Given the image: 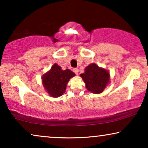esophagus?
Here are the masks:
<instances>
[{
  "label": "esophagus",
  "instance_id": "34e87169",
  "mask_svg": "<svg viewBox=\"0 0 148 148\" xmlns=\"http://www.w3.org/2000/svg\"><path fill=\"white\" fill-rule=\"evenodd\" d=\"M73 72H74L75 73L76 75L78 74V71H78V69H77V68H74L73 69Z\"/></svg>",
  "mask_w": 148,
  "mask_h": 148
}]
</instances>
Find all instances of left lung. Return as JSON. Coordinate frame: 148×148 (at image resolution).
<instances>
[{
	"label": "left lung",
	"instance_id": "1",
	"mask_svg": "<svg viewBox=\"0 0 148 148\" xmlns=\"http://www.w3.org/2000/svg\"><path fill=\"white\" fill-rule=\"evenodd\" d=\"M80 76L84 80L87 90L94 94L102 93L110 82L108 71L100 68L92 63L85 69V72Z\"/></svg>",
	"mask_w": 148,
	"mask_h": 148
}]
</instances>
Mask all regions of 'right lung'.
<instances>
[{
  "label": "right lung",
  "instance_id": "obj_1",
  "mask_svg": "<svg viewBox=\"0 0 148 148\" xmlns=\"http://www.w3.org/2000/svg\"><path fill=\"white\" fill-rule=\"evenodd\" d=\"M75 75L69 69L62 70L57 64H54L49 71L42 76V84L48 94L53 98L62 96L65 92L67 83Z\"/></svg>",
  "mask_w": 148,
  "mask_h": 148
}]
</instances>
